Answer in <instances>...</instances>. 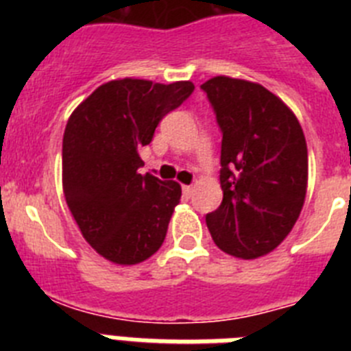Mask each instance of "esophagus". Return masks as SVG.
<instances>
[{
  "label": "esophagus",
  "mask_w": 351,
  "mask_h": 351,
  "mask_svg": "<svg viewBox=\"0 0 351 351\" xmlns=\"http://www.w3.org/2000/svg\"><path fill=\"white\" fill-rule=\"evenodd\" d=\"M193 186H182V193L186 195V197H191V195H193Z\"/></svg>",
  "instance_id": "34e87169"
}]
</instances>
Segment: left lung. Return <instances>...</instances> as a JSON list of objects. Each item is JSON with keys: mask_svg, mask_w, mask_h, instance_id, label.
Listing matches in <instances>:
<instances>
[{"mask_svg": "<svg viewBox=\"0 0 351 351\" xmlns=\"http://www.w3.org/2000/svg\"><path fill=\"white\" fill-rule=\"evenodd\" d=\"M223 132V202L206 221L214 244L255 260L283 243L308 191V145L291 108L262 84L216 75L202 84Z\"/></svg>", "mask_w": 351, "mask_h": 351, "instance_id": "left-lung-1", "label": "left lung"}]
</instances>
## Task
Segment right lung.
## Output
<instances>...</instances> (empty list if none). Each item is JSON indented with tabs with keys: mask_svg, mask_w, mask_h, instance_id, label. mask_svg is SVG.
<instances>
[{
	"mask_svg": "<svg viewBox=\"0 0 351 351\" xmlns=\"http://www.w3.org/2000/svg\"><path fill=\"white\" fill-rule=\"evenodd\" d=\"M190 80H108L71 112L63 135V193L82 237L117 265L153 256L165 241L181 184L138 172L141 149L165 114L193 93Z\"/></svg>",
	"mask_w": 351,
	"mask_h": 351,
	"instance_id": "1",
	"label": "right lung"
}]
</instances>
